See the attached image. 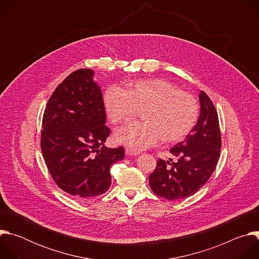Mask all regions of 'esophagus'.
Here are the masks:
<instances>
[{
    "label": "esophagus",
    "mask_w": 259,
    "mask_h": 259,
    "mask_svg": "<svg viewBox=\"0 0 259 259\" xmlns=\"http://www.w3.org/2000/svg\"><path fill=\"white\" fill-rule=\"evenodd\" d=\"M125 153H126L127 156H136V155H138V152H134L133 150L129 149V147H126Z\"/></svg>",
    "instance_id": "obj_1"
}]
</instances>
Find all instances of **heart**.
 <instances>
[{
  "label": "heart",
  "instance_id": "obj_1",
  "mask_svg": "<svg viewBox=\"0 0 259 259\" xmlns=\"http://www.w3.org/2000/svg\"><path fill=\"white\" fill-rule=\"evenodd\" d=\"M106 114L113 124L132 121L143 112L140 124L117 131L115 140L134 152L149 146L182 141L194 129L199 117L196 97L164 79L139 80L127 91L112 86L103 96Z\"/></svg>",
  "mask_w": 259,
  "mask_h": 259
}]
</instances>
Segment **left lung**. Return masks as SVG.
Listing matches in <instances>:
<instances>
[{
	"label": "left lung",
	"mask_w": 259,
	"mask_h": 259,
	"mask_svg": "<svg viewBox=\"0 0 259 259\" xmlns=\"http://www.w3.org/2000/svg\"><path fill=\"white\" fill-rule=\"evenodd\" d=\"M200 115L192 132L170 150L175 162L160 159L149 181L152 191L166 200L188 198L208 181L217 165L221 136L216 109L200 91Z\"/></svg>",
	"instance_id": "obj_1"
}]
</instances>
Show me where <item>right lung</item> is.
Returning <instances> with one entry per match:
<instances>
[{
    "label": "right lung",
    "instance_id": "right-lung-1",
    "mask_svg": "<svg viewBox=\"0 0 259 259\" xmlns=\"http://www.w3.org/2000/svg\"><path fill=\"white\" fill-rule=\"evenodd\" d=\"M88 68L71 72L47 103L41 150L57 186L78 201L104 194L112 184L109 168L124 159L123 146L108 149L110 131L102 93Z\"/></svg>",
    "mask_w": 259,
    "mask_h": 259
}]
</instances>
